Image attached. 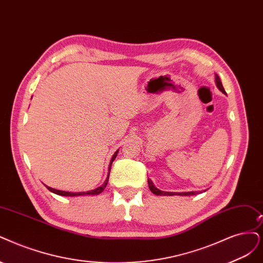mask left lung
I'll return each instance as SVG.
<instances>
[{"mask_svg":"<svg viewBox=\"0 0 263 263\" xmlns=\"http://www.w3.org/2000/svg\"><path fill=\"white\" fill-rule=\"evenodd\" d=\"M216 83H217V86L218 89L222 92V93H226L224 91V87H223L222 83H221V80L218 74H216ZM148 181V186H149V190L152 191V193H154L155 195H164V196H172V195H180V196H191V195H196L197 192H185V193H171V192H163V191H160L158 190L156 186L154 185V183L152 182V180H147Z\"/></svg>","mask_w":263,"mask_h":263,"instance_id":"1","label":"left lung"}]
</instances>
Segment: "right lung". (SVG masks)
<instances>
[{
    "label": "right lung",
    "mask_w": 263,
    "mask_h": 263,
    "mask_svg": "<svg viewBox=\"0 0 263 263\" xmlns=\"http://www.w3.org/2000/svg\"><path fill=\"white\" fill-rule=\"evenodd\" d=\"M117 154H118V151H117L115 154H114V156H112V158H111V160H110V163H109V167H108V170L110 171V168H111V163H112V161L115 160V158L117 157ZM108 179H109V172H108V176H107V179L105 180V182H104V184L102 186H100V187H97V189H95V190H92V191H87V192H81V193H71V192H65V191H60V190H55V189H52V187H50V186H46L47 187V190L50 191V192H52V193H54V194H57V195H61V196H80V195H99V194H101L104 190H105V187H106V185H107V183H108Z\"/></svg>",
    "instance_id": "1"
}]
</instances>
